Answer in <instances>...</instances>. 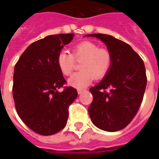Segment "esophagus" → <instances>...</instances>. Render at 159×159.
I'll list each match as a JSON object with an SVG mask.
<instances>
[{"label":"esophagus","instance_id":"34e87169","mask_svg":"<svg viewBox=\"0 0 159 159\" xmlns=\"http://www.w3.org/2000/svg\"><path fill=\"white\" fill-rule=\"evenodd\" d=\"M85 90H82V89H77V93H78V94H82V92H84Z\"/></svg>","mask_w":159,"mask_h":159}]
</instances>
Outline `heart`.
<instances>
[{"label": "heart", "instance_id": "b5f03b06", "mask_svg": "<svg viewBox=\"0 0 159 159\" xmlns=\"http://www.w3.org/2000/svg\"><path fill=\"white\" fill-rule=\"evenodd\" d=\"M75 60L82 61L79 72L75 73L68 80V84L76 88L87 87L93 79H102L111 69L112 55L106 48H101L91 41H82L72 48L71 54L67 51H60L57 57V64L64 76L72 74Z\"/></svg>", "mask_w": 159, "mask_h": 159}]
</instances>
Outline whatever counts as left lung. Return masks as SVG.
I'll return each mask as SVG.
<instances>
[{"mask_svg":"<svg viewBox=\"0 0 159 159\" xmlns=\"http://www.w3.org/2000/svg\"><path fill=\"white\" fill-rule=\"evenodd\" d=\"M100 39L112 55L104 79L90 88L93 101L88 108L97 128L109 132L128 125L138 112L147 85L144 63L128 43L103 34H87Z\"/></svg>","mask_w":159,"mask_h":159,"instance_id":"8db88e82","label":"left lung"}]
</instances>
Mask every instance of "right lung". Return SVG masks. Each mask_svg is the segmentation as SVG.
<instances>
[{
    "mask_svg": "<svg viewBox=\"0 0 159 159\" xmlns=\"http://www.w3.org/2000/svg\"><path fill=\"white\" fill-rule=\"evenodd\" d=\"M74 34L48 35L26 48L15 66L13 98L17 113L29 128L41 135H52L64 128L68 107L77 97V90L63 87L66 80L57 57Z\"/></svg>",
    "mask_w": 159,
    "mask_h": 159,
    "instance_id": "obj_1",
    "label": "right lung"
}]
</instances>
